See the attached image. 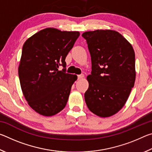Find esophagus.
<instances>
[{
  "mask_svg": "<svg viewBox=\"0 0 152 152\" xmlns=\"http://www.w3.org/2000/svg\"><path fill=\"white\" fill-rule=\"evenodd\" d=\"M84 77V74H80V75H78V79H82V78H83Z\"/></svg>",
  "mask_w": 152,
  "mask_h": 152,
  "instance_id": "1",
  "label": "esophagus"
}]
</instances>
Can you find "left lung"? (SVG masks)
Segmentation results:
<instances>
[{"label":"left lung","instance_id":"obj_1","mask_svg":"<svg viewBox=\"0 0 152 152\" xmlns=\"http://www.w3.org/2000/svg\"><path fill=\"white\" fill-rule=\"evenodd\" d=\"M86 40L92 62L84 93L87 107L94 114L109 117L127 101L135 80V52L131 43L113 30L98 29L82 35Z\"/></svg>","mask_w":152,"mask_h":152}]
</instances>
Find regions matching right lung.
<instances>
[{
    "label": "right lung",
    "instance_id": "add662e5",
    "mask_svg": "<svg viewBox=\"0 0 152 152\" xmlns=\"http://www.w3.org/2000/svg\"><path fill=\"white\" fill-rule=\"evenodd\" d=\"M79 35L78 31L46 28L23 46L18 69L20 87L28 104L39 114L53 116L66 107L77 76L66 73L65 59ZM60 65L62 71L58 70Z\"/></svg>",
    "mask_w": 152,
    "mask_h": 152
}]
</instances>
